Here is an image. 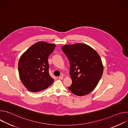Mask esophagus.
I'll return each mask as SVG.
<instances>
[{
    "mask_svg": "<svg viewBox=\"0 0 128 128\" xmlns=\"http://www.w3.org/2000/svg\"><path fill=\"white\" fill-rule=\"evenodd\" d=\"M59 78L60 79V80H63V76H60L59 77Z\"/></svg>",
    "mask_w": 128,
    "mask_h": 128,
    "instance_id": "1",
    "label": "esophagus"
}]
</instances>
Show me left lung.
<instances>
[{
	"instance_id": "8db88e82",
	"label": "left lung",
	"mask_w": 128,
	"mask_h": 128,
	"mask_svg": "<svg viewBox=\"0 0 128 128\" xmlns=\"http://www.w3.org/2000/svg\"><path fill=\"white\" fill-rule=\"evenodd\" d=\"M62 50L70 62L72 84L69 90L74 94L86 95L96 88L103 72V66L98 52L84 44H67Z\"/></svg>"
}]
</instances>
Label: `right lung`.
<instances>
[{
  "label": "right lung",
  "instance_id": "add662e5",
  "mask_svg": "<svg viewBox=\"0 0 128 128\" xmlns=\"http://www.w3.org/2000/svg\"><path fill=\"white\" fill-rule=\"evenodd\" d=\"M56 44L39 42L31 46L21 56L18 70L21 82L32 92L43 90L54 82L48 72V58Z\"/></svg>",
  "mask_w": 128,
  "mask_h": 128
}]
</instances>
